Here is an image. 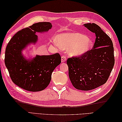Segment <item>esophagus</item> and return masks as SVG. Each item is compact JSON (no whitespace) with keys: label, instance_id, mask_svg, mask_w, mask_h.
Wrapping results in <instances>:
<instances>
[{"label":"esophagus","instance_id":"obj_1","mask_svg":"<svg viewBox=\"0 0 122 122\" xmlns=\"http://www.w3.org/2000/svg\"><path fill=\"white\" fill-rule=\"evenodd\" d=\"M66 57L65 56H64V55H62V56H61V62H65L66 61Z\"/></svg>","mask_w":122,"mask_h":122}]
</instances>
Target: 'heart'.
<instances>
[{
	"mask_svg": "<svg viewBox=\"0 0 122 122\" xmlns=\"http://www.w3.org/2000/svg\"><path fill=\"white\" fill-rule=\"evenodd\" d=\"M54 44L62 49H68L71 56L80 57L92 49L93 42L89 37L79 32H68L58 35Z\"/></svg>",
	"mask_w": 122,
	"mask_h": 122,
	"instance_id": "obj_1",
	"label": "heart"
}]
</instances>
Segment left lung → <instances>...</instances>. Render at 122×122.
Instances as JSON below:
<instances>
[{
	"mask_svg": "<svg viewBox=\"0 0 122 122\" xmlns=\"http://www.w3.org/2000/svg\"><path fill=\"white\" fill-rule=\"evenodd\" d=\"M95 33L93 49L80 57L69 58V76L77 90L89 91L106 83L114 65L113 43L109 36L95 23L83 24Z\"/></svg>",
	"mask_w": 122,
	"mask_h": 122,
	"instance_id": "1",
	"label": "left lung"
}]
</instances>
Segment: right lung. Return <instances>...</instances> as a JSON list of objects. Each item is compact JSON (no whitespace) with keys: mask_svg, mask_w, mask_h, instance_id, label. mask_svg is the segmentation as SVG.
I'll list each match as a JSON object with an SVG mask.
<instances>
[{"mask_svg":"<svg viewBox=\"0 0 122 122\" xmlns=\"http://www.w3.org/2000/svg\"><path fill=\"white\" fill-rule=\"evenodd\" d=\"M52 27L50 22H39L17 32L6 46L5 65L13 82L23 89L30 92L42 91L48 86L52 73L61 62L58 53L39 55L26 58L22 51L38 40L36 32H47Z\"/></svg>","mask_w":122,"mask_h":122,"instance_id":"obj_1","label":"right lung"}]
</instances>
